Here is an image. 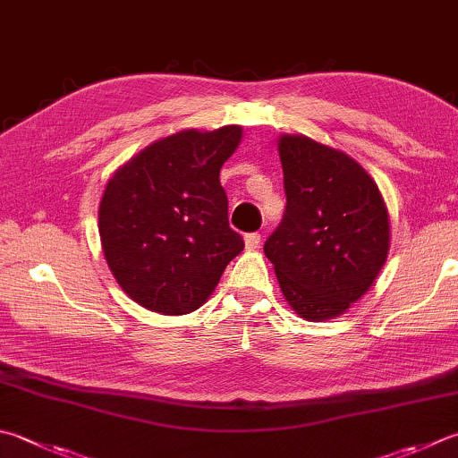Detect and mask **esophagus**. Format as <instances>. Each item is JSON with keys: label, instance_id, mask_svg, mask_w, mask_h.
I'll return each mask as SVG.
<instances>
[{"label": "esophagus", "instance_id": "1", "mask_svg": "<svg viewBox=\"0 0 458 458\" xmlns=\"http://www.w3.org/2000/svg\"><path fill=\"white\" fill-rule=\"evenodd\" d=\"M261 245V235L259 233H247L245 235V247L249 251H255V249Z\"/></svg>", "mask_w": 458, "mask_h": 458}]
</instances>
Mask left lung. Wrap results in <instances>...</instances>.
I'll return each mask as SVG.
<instances>
[{"instance_id":"left-lung-1","label":"left lung","mask_w":458,"mask_h":458,"mask_svg":"<svg viewBox=\"0 0 458 458\" xmlns=\"http://www.w3.org/2000/svg\"><path fill=\"white\" fill-rule=\"evenodd\" d=\"M277 148L287 209L263 251L291 309L327 321L363 297L385 267L389 211L347 153L305 135H281Z\"/></svg>"}]
</instances>
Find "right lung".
Returning <instances> with one entry per match:
<instances>
[{"label":"right lung","instance_id":"1","mask_svg":"<svg viewBox=\"0 0 458 458\" xmlns=\"http://www.w3.org/2000/svg\"><path fill=\"white\" fill-rule=\"evenodd\" d=\"M241 140L239 125L185 129L153 141L107 181L99 201L101 249L135 303L161 315L191 313L243 251L219 181Z\"/></svg>","mask_w":458,"mask_h":458}]
</instances>
